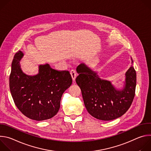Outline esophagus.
I'll return each mask as SVG.
<instances>
[{"label": "esophagus", "instance_id": "1", "mask_svg": "<svg viewBox=\"0 0 151 151\" xmlns=\"http://www.w3.org/2000/svg\"><path fill=\"white\" fill-rule=\"evenodd\" d=\"M70 72L71 76H72V79L74 81L75 80V79H76V72L75 70H71Z\"/></svg>", "mask_w": 151, "mask_h": 151}]
</instances>
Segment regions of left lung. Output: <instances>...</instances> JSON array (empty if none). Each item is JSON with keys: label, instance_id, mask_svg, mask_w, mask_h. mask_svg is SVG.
<instances>
[{"label": "left lung", "instance_id": "obj_1", "mask_svg": "<svg viewBox=\"0 0 151 151\" xmlns=\"http://www.w3.org/2000/svg\"><path fill=\"white\" fill-rule=\"evenodd\" d=\"M76 71L79 75L76 82L81 90L86 109L91 116L111 121L121 116L130 108L136 86V73L133 65L126 72L123 87L120 89L111 81L101 79L84 63L79 64Z\"/></svg>", "mask_w": 151, "mask_h": 151}]
</instances>
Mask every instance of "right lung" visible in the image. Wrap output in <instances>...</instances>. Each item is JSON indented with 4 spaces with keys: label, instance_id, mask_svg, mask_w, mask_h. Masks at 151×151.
I'll return each instance as SVG.
<instances>
[{
    "label": "right lung",
    "instance_id": "right-lung-1",
    "mask_svg": "<svg viewBox=\"0 0 151 151\" xmlns=\"http://www.w3.org/2000/svg\"><path fill=\"white\" fill-rule=\"evenodd\" d=\"M24 56L21 51L14 55L9 76V88L17 108L27 118L43 121L59 111L63 93L72 83L69 71H58L48 63L40 64L38 73L28 75L20 66Z\"/></svg>",
    "mask_w": 151,
    "mask_h": 151
}]
</instances>
